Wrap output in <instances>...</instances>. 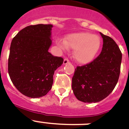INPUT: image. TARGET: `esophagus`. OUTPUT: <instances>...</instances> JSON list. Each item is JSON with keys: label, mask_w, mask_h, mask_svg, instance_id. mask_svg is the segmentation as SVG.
<instances>
[{"label": "esophagus", "mask_w": 129, "mask_h": 129, "mask_svg": "<svg viewBox=\"0 0 129 129\" xmlns=\"http://www.w3.org/2000/svg\"><path fill=\"white\" fill-rule=\"evenodd\" d=\"M70 62V61H69V60L68 59H64V61H63V64H67V63H69Z\"/></svg>", "instance_id": "esophagus-1"}]
</instances>
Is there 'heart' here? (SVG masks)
<instances>
[{"label": "heart", "instance_id": "1", "mask_svg": "<svg viewBox=\"0 0 129 129\" xmlns=\"http://www.w3.org/2000/svg\"><path fill=\"white\" fill-rule=\"evenodd\" d=\"M57 43L62 50H67L68 47L74 48V56L75 59L81 63H88L97 54L101 41L96 35L81 32L68 35L66 40L58 39Z\"/></svg>", "mask_w": 129, "mask_h": 129}]
</instances>
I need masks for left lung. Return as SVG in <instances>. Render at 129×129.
<instances>
[{
  "instance_id": "obj_1",
  "label": "left lung",
  "mask_w": 129,
  "mask_h": 129,
  "mask_svg": "<svg viewBox=\"0 0 129 129\" xmlns=\"http://www.w3.org/2000/svg\"><path fill=\"white\" fill-rule=\"evenodd\" d=\"M103 46L100 55L85 65L77 67L72 77V89L79 100L98 102L115 88L120 73L122 54L111 37L100 33Z\"/></svg>"
}]
</instances>
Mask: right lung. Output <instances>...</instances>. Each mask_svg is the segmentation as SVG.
<instances>
[{
    "label": "right lung",
    "mask_w": 129,
    "mask_h": 129,
    "mask_svg": "<svg viewBox=\"0 0 129 129\" xmlns=\"http://www.w3.org/2000/svg\"><path fill=\"white\" fill-rule=\"evenodd\" d=\"M52 25H29L12 40L8 73L16 89L30 98H40L51 89L54 72L63 63L48 52Z\"/></svg>",
    "instance_id": "1"
}]
</instances>
